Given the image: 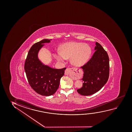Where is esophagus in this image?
<instances>
[{
    "mask_svg": "<svg viewBox=\"0 0 132 132\" xmlns=\"http://www.w3.org/2000/svg\"><path fill=\"white\" fill-rule=\"evenodd\" d=\"M72 73V76L75 77L76 79H79L81 78V75L79 74L81 72L80 69H75V68H72V69H67L65 71V74L66 75H69L70 72Z\"/></svg>",
    "mask_w": 132,
    "mask_h": 132,
    "instance_id": "34e87169",
    "label": "esophagus"
}]
</instances>
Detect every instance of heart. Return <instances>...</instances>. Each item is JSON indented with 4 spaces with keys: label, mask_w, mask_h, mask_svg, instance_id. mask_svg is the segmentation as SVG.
I'll return each instance as SVG.
<instances>
[{
    "label": "heart",
    "mask_w": 132,
    "mask_h": 132,
    "mask_svg": "<svg viewBox=\"0 0 132 132\" xmlns=\"http://www.w3.org/2000/svg\"><path fill=\"white\" fill-rule=\"evenodd\" d=\"M92 54V50L88 45L82 43L71 42L63 44L61 51H58L54 57L59 62H63L71 58V62L77 66L83 65L87 63Z\"/></svg>",
    "instance_id": "heart-1"
}]
</instances>
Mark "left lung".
<instances>
[{"label":"left lung","instance_id":"8db88e82","mask_svg":"<svg viewBox=\"0 0 132 132\" xmlns=\"http://www.w3.org/2000/svg\"><path fill=\"white\" fill-rule=\"evenodd\" d=\"M95 52L87 63L81 67L83 76L82 87L77 90L82 96L94 94L106 83L109 77V58L107 53L99 43L96 42Z\"/></svg>","mask_w":132,"mask_h":132}]
</instances>
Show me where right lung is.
Masks as SVG:
<instances>
[{
  "mask_svg": "<svg viewBox=\"0 0 132 132\" xmlns=\"http://www.w3.org/2000/svg\"><path fill=\"white\" fill-rule=\"evenodd\" d=\"M51 40L44 39L34 44L29 50L24 64L29 84L36 92L42 96H51L55 93L66 69H53L45 65L39 59L40 50L45 45L44 43H50Z\"/></svg>",
  "mask_w": 132,
  "mask_h": 132,
  "instance_id": "obj_1",
  "label": "right lung"
}]
</instances>
